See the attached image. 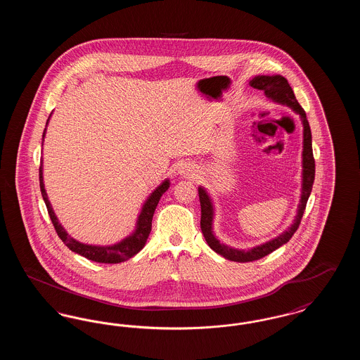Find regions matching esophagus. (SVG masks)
Wrapping results in <instances>:
<instances>
[{
	"instance_id": "34e87169",
	"label": "esophagus",
	"mask_w": 360,
	"mask_h": 360,
	"mask_svg": "<svg viewBox=\"0 0 360 360\" xmlns=\"http://www.w3.org/2000/svg\"><path fill=\"white\" fill-rule=\"evenodd\" d=\"M188 172H190V170H188V166L185 165V166L182 167V170H181V172H184V174H188Z\"/></svg>"
}]
</instances>
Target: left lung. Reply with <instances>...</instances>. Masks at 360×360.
Wrapping results in <instances>:
<instances>
[{"label": "left lung", "mask_w": 360, "mask_h": 360, "mask_svg": "<svg viewBox=\"0 0 360 360\" xmlns=\"http://www.w3.org/2000/svg\"><path fill=\"white\" fill-rule=\"evenodd\" d=\"M250 84L255 89L263 90L269 98L274 100L276 103L289 105L301 116L302 124H304V151H302V167H304L302 178L304 179H302V195H301V201L298 205V213H297V217L290 228L286 232H283L281 236H278L276 239L271 240L266 244H262L252 250H248V251H240V250L226 247L214 238V235L212 232L213 206H212L210 198L207 197L205 190L202 188H198L200 204H201V231H202L206 243L219 255H221L225 259H229L232 262H240V263L254 262L257 259L267 257L269 254L278 250L281 245L286 244L292 238V235L295 233V231L298 229L301 220H302L309 195H310V191L313 188L314 172H316V165H314L313 150H311V132H310V127H309L308 119H307V113L297 101L288 79L283 78L282 75H273V77L259 75V77H255Z\"/></svg>", "instance_id": "8db88e82"}]
</instances>
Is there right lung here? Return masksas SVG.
Instances as JSON below:
<instances>
[{
  "instance_id": "obj_1",
  "label": "right lung",
  "mask_w": 360,
  "mask_h": 360,
  "mask_svg": "<svg viewBox=\"0 0 360 360\" xmlns=\"http://www.w3.org/2000/svg\"><path fill=\"white\" fill-rule=\"evenodd\" d=\"M43 132V137H44ZM43 170L41 166L39 167V181H40V190H41V195L43 200L47 206L50 219H51L53 228L58 233V236L60 240L69 247L72 252H77L82 257H85L89 260L97 262V263H120L129 257H135L137 252L144 247L146 241L148 239V235L151 232V226H153V217H154L155 209L158 206V202L162 197V194L169 188L170 184L169 181H165L159 188L155 190L154 193L148 197V200L146 201V204L143 206V210L139 216L137 220L136 231L134 232V235L128 236L127 239L122 240L121 243H117L115 245H109V247H98V245H87L82 244L77 240L72 239L66 233V231L62 228V225L58 221L53 210H52L50 201L47 198L46 190H44V184H43Z\"/></svg>"
}]
</instances>
